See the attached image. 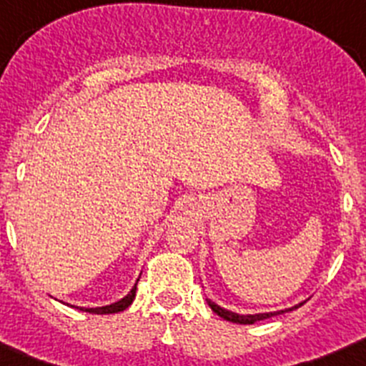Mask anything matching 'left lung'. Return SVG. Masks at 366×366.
Segmentation results:
<instances>
[{
  "mask_svg": "<svg viewBox=\"0 0 366 366\" xmlns=\"http://www.w3.org/2000/svg\"><path fill=\"white\" fill-rule=\"evenodd\" d=\"M207 304L211 306L212 312L216 313V315H219L222 319H225V321L229 322H236V325H254V322L258 321H264V319H269V317L273 315H279V313H286V312H292V310L299 308V306H302L304 302L297 304V306H293V308H287V310H280V312H267V313H254V315H240V313H234V312H229V310L222 308V306H218L216 302H212L211 299H207Z\"/></svg>",
  "mask_w": 366,
  "mask_h": 366,
  "instance_id": "left-lung-1",
  "label": "left lung"
}]
</instances>
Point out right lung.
Here are the masks:
<instances>
[{"instance_id": "add662e5", "label": "right lung", "mask_w": 366, "mask_h": 366, "mask_svg": "<svg viewBox=\"0 0 366 366\" xmlns=\"http://www.w3.org/2000/svg\"><path fill=\"white\" fill-rule=\"evenodd\" d=\"M135 292H137V282H135V286L132 287L130 293H128V295H126V297H122L121 300H117V302L108 304V306H100V308H79V306H76V310H80V312H87V313H97V315H108V313H119V312H122V310L128 308V306H130V304L134 302Z\"/></svg>"}]
</instances>
